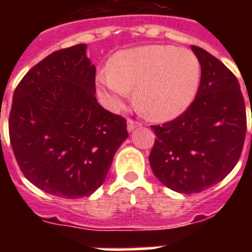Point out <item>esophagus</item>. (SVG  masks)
Instances as JSON below:
<instances>
[{"label":"esophagus","instance_id":"1","mask_svg":"<svg viewBox=\"0 0 252 252\" xmlns=\"http://www.w3.org/2000/svg\"><path fill=\"white\" fill-rule=\"evenodd\" d=\"M142 124L140 122H136L133 119H128V122H126V126H128V130H133L134 128H137V126H141Z\"/></svg>","mask_w":252,"mask_h":252}]
</instances>
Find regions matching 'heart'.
Masks as SVG:
<instances>
[{
    "label": "heart",
    "instance_id": "b5f03b06",
    "mask_svg": "<svg viewBox=\"0 0 252 252\" xmlns=\"http://www.w3.org/2000/svg\"><path fill=\"white\" fill-rule=\"evenodd\" d=\"M195 53L170 45H144L116 53L98 78L99 94L118 108L136 87L138 110L153 120H170L187 110L200 85Z\"/></svg>",
    "mask_w": 252,
    "mask_h": 252
}]
</instances>
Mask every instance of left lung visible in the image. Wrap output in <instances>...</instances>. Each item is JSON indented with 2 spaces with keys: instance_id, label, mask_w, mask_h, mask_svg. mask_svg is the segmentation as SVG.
I'll return each mask as SVG.
<instances>
[{
  "instance_id": "left-lung-1",
  "label": "left lung",
  "mask_w": 252,
  "mask_h": 252,
  "mask_svg": "<svg viewBox=\"0 0 252 252\" xmlns=\"http://www.w3.org/2000/svg\"><path fill=\"white\" fill-rule=\"evenodd\" d=\"M191 49L201 66L196 96L178 118L152 126L157 138L149 156L154 175L187 195L205 191L234 168L247 128L237 77L205 49Z\"/></svg>"
}]
</instances>
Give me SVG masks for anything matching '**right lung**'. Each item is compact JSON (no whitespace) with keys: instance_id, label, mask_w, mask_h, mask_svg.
I'll use <instances>...</instances> for the list:
<instances>
[{"instance_id":"obj_1","label":"right lung","mask_w":252,"mask_h":252,"mask_svg":"<svg viewBox=\"0 0 252 252\" xmlns=\"http://www.w3.org/2000/svg\"><path fill=\"white\" fill-rule=\"evenodd\" d=\"M77 44L51 53L18 84L9 136L27 179L51 195L78 199L102 186L128 137L126 120L95 96V66Z\"/></svg>"}]
</instances>
